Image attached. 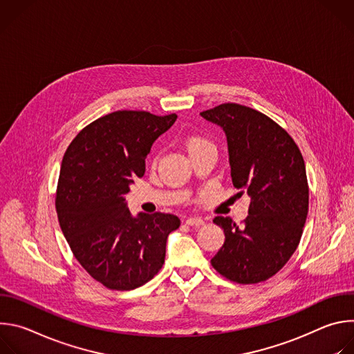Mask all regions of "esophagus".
Instances as JSON below:
<instances>
[{
    "label": "esophagus",
    "instance_id": "esophagus-1",
    "mask_svg": "<svg viewBox=\"0 0 354 354\" xmlns=\"http://www.w3.org/2000/svg\"><path fill=\"white\" fill-rule=\"evenodd\" d=\"M186 224H187V225H192V227H200V225L205 224V220L200 218V217H189V218L186 220Z\"/></svg>",
    "mask_w": 354,
    "mask_h": 354
}]
</instances>
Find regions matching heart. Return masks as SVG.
Returning <instances> with one entry per match:
<instances>
[{
  "instance_id": "obj_1",
  "label": "heart",
  "mask_w": 354,
  "mask_h": 354,
  "mask_svg": "<svg viewBox=\"0 0 354 354\" xmlns=\"http://www.w3.org/2000/svg\"><path fill=\"white\" fill-rule=\"evenodd\" d=\"M212 144L203 138V137H198V136H192L186 140V148L189 151V154L193 153V151H197L200 148H205V147H210Z\"/></svg>"
}]
</instances>
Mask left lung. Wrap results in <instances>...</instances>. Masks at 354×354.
<instances>
[{
    "label": "left lung",
    "mask_w": 354,
    "mask_h": 354,
    "mask_svg": "<svg viewBox=\"0 0 354 354\" xmlns=\"http://www.w3.org/2000/svg\"><path fill=\"white\" fill-rule=\"evenodd\" d=\"M200 116L227 137L232 183L250 198L241 225L216 217L225 241L213 268L224 277L254 284L274 276L297 249L308 214L304 158L290 134L266 115L223 104Z\"/></svg>",
    "instance_id": "obj_1"
}]
</instances>
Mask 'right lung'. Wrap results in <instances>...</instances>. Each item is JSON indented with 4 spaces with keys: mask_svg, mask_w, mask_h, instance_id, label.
I'll use <instances>...</instances> for the list:
<instances>
[{
    "mask_svg": "<svg viewBox=\"0 0 354 354\" xmlns=\"http://www.w3.org/2000/svg\"><path fill=\"white\" fill-rule=\"evenodd\" d=\"M176 115L118 111L92 122L68 145L60 169L56 210L81 266L112 290H133L164 265L174 214L130 213L126 194L145 171L154 141Z\"/></svg>",
    "mask_w": 354,
    "mask_h": 354,
    "instance_id": "1",
    "label": "right lung"
}]
</instances>
